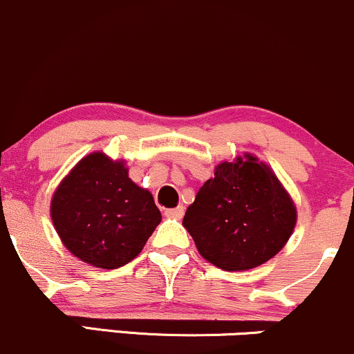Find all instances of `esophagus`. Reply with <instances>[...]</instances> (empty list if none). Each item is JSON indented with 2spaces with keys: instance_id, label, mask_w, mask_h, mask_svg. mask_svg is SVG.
<instances>
[{
  "instance_id": "34e87169",
  "label": "esophagus",
  "mask_w": 354,
  "mask_h": 354,
  "mask_svg": "<svg viewBox=\"0 0 354 354\" xmlns=\"http://www.w3.org/2000/svg\"><path fill=\"white\" fill-rule=\"evenodd\" d=\"M184 205H178L176 209H167L165 210V216L167 217H176V219H180L182 216H184Z\"/></svg>"
}]
</instances>
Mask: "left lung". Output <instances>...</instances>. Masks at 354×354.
Segmentation results:
<instances>
[{
  "mask_svg": "<svg viewBox=\"0 0 354 354\" xmlns=\"http://www.w3.org/2000/svg\"><path fill=\"white\" fill-rule=\"evenodd\" d=\"M182 224L209 263L245 271L284 248L296 225V207L271 169L245 156L217 165Z\"/></svg>",
  "mask_w": 354,
  "mask_h": 354,
  "instance_id": "obj_1",
  "label": "left lung"
}]
</instances>
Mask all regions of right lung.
Listing matches in <instances>:
<instances>
[{
  "instance_id": "obj_1",
  "label": "right lung",
  "mask_w": 354,
  "mask_h": 354,
  "mask_svg": "<svg viewBox=\"0 0 354 354\" xmlns=\"http://www.w3.org/2000/svg\"><path fill=\"white\" fill-rule=\"evenodd\" d=\"M51 219L66 249L83 263L117 269L140 254L162 216L152 194L130 180L124 162L97 152L59 184Z\"/></svg>"
}]
</instances>
